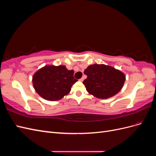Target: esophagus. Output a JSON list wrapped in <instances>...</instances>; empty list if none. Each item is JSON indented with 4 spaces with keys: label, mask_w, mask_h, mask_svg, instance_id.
<instances>
[{
    "label": "esophagus",
    "mask_w": 156,
    "mask_h": 156,
    "mask_svg": "<svg viewBox=\"0 0 156 156\" xmlns=\"http://www.w3.org/2000/svg\"><path fill=\"white\" fill-rule=\"evenodd\" d=\"M83 80H84V78H83V77H82V78H81V79H79V81L82 82V81H83Z\"/></svg>",
    "instance_id": "esophagus-1"
}]
</instances>
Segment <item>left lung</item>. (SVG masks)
Wrapping results in <instances>:
<instances>
[{"label": "left lung", "mask_w": 156, "mask_h": 156, "mask_svg": "<svg viewBox=\"0 0 156 156\" xmlns=\"http://www.w3.org/2000/svg\"><path fill=\"white\" fill-rule=\"evenodd\" d=\"M87 78L83 81L87 92L96 98L107 99L119 93L126 75L121 71L105 64H94L84 69Z\"/></svg>", "instance_id": "left-lung-1"}]
</instances>
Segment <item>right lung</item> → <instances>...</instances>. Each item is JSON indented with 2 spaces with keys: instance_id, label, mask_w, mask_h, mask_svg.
<instances>
[{
  "instance_id": "add662e5",
  "label": "right lung",
  "mask_w": 156,
  "mask_h": 156,
  "mask_svg": "<svg viewBox=\"0 0 156 156\" xmlns=\"http://www.w3.org/2000/svg\"><path fill=\"white\" fill-rule=\"evenodd\" d=\"M73 73V70H68L63 65H46L33 75V87L45 100L57 101L69 94L73 84L77 81Z\"/></svg>"
}]
</instances>
